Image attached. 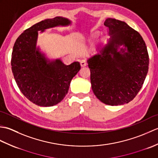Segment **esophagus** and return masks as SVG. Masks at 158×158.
<instances>
[{"label":"esophagus","instance_id":"34e87169","mask_svg":"<svg viewBox=\"0 0 158 158\" xmlns=\"http://www.w3.org/2000/svg\"><path fill=\"white\" fill-rule=\"evenodd\" d=\"M81 66L82 67H85L87 66V62L85 61V60H82L81 61Z\"/></svg>","mask_w":158,"mask_h":158}]
</instances>
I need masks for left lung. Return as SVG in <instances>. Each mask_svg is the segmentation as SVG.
Listing matches in <instances>:
<instances>
[{"instance_id":"1","label":"left lung","mask_w":158,"mask_h":158,"mask_svg":"<svg viewBox=\"0 0 158 158\" xmlns=\"http://www.w3.org/2000/svg\"><path fill=\"white\" fill-rule=\"evenodd\" d=\"M110 38L88 58L93 92L110 106L128 103L142 88L149 69V55L142 36L126 22L106 18Z\"/></svg>"}]
</instances>
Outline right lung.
I'll return each mask as SVG.
<instances>
[{
    "label": "right lung",
    "mask_w": 158,
    "mask_h": 158,
    "mask_svg": "<svg viewBox=\"0 0 158 158\" xmlns=\"http://www.w3.org/2000/svg\"><path fill=\"white\" fill-rule=\"evenodd\" d=\"M72 22L57 16L35 23L20 35L13 45L11 69L20 91L40 106H52L68 93L72 79L81 69L79 62L66 65L60 58L50 59L37 45L39 31L68 26Z\"/></svg>",
    "instance_id": "add662e5"
}]
</instances>
